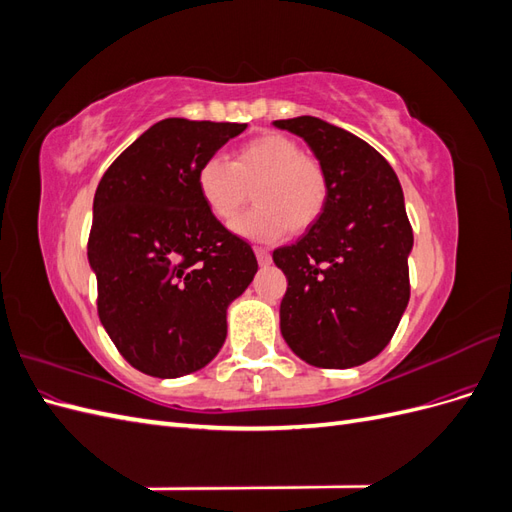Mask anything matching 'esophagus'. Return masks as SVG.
Listing matches in <instances>:
<instances>
[{
	"instance_id": "1",
	"label": "esophagus",
	"mask_w": 512,
	"mask_h": 512,
	"mask_svg": "<svg viewBox=\"0 0 512 512\" xmlns=\"http://www.w3.org/2000/svg\"><path fill=\"white\" fill-rule=\"evenodd\" d=\"M254 254L258 258V265L260 267L271 265V254H269V250H265V247H254Z\"/></svg>"
}]
</instances>
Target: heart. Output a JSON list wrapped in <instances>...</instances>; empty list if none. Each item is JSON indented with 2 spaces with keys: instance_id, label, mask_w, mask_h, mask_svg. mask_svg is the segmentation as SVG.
<instances>
[{
  "instance_id": "obj_1",
  "label": "heart",
  "mask_w": 512,
  "mask_h": 512,
  "mask_svg": "<svg viewBox=\"0 0 512 512\" xmlns=\"http://www.w3.org/2000/svg\"><path fill=\"white\" fill-rule=\"evenodd\" d=\"M196 188L209 213L224 224L237 218L252 190L256 207L243 215L235 230L254 241H275L288 228H309L329 200L327 170L280 132L247 138L232 149L230 162L220 156L207 158L198 168Z\"/></svg>"
}]
</instances>
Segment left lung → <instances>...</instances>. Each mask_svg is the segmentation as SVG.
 Wrapping results in <instances>:
<instances>
[{
    "label": "left lung",
    "instance_id": "1",
    "mask_svg": "<svg viewBox=\"0 0 512 512\" xmlns=\"http://www.w3.org/2000/svg\"><path fill=\"white\" fill-rule=\"evenodd\" d=\"M273 126L301 136L329 177L320 218L273 252L288 280L282 335L314 367L363 365L391 342L410 299L404 192L391 164L348 130L309 115Z\"/></svg>",
    "mask_w": 512,
    "mask_h": 512
}]
</instances>
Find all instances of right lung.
Masks as SVG:
<instances>
[{
	"label": "right lung",
	"mask_w": 512,
	"mask_h": 512,
	"mask_svg": "<svg viewBox=\"0 0 512 512\" xmlns=\"http://www.w3.org/2000/svg\"><path fill=\"white\" fill-rule=\"evenodd\" d=\"M247 123L168 117L108 166L94 196L87 258L98 314L132 367L179 378L209 365L226 339V309L258 271L196 188L198 168Z\"/></svg>",
	"instance_id": "right-lung-1"
}]
</instances>
